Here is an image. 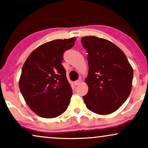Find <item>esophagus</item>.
I'll return each mask as SVG.
<instances>
[{
    "label": "esophagus",
    "mask_w": 148,
    "mask_h": 148,
    "mask_svg": "<svg viewBox=\"0 0 148 148\" xmlns=\"http://www.w3.org/2000/svg\"><path fill=\"white\" fill-rule=\"evenodd\" d=\"M81 83H82V79H78V80H77V81H75V82H74V84L75 85V86H77V85H79V84H80Z\"/></svg>",
    "instance_id": "esophagus-1"
}]
</instances>
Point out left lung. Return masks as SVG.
Listing matches in <instances>:
<instances>
[{
    "instance_id": "left-lung-1",
    "label": "left lung",
    "mask_w": 148,
    "mask_h": 148,
    "mask_svg": "<svg viewBox=\"0 0 148 148\" xmlns=\"http://www.w3.org/2000/svg\"><path fill=\"white\" fill-rule=\"evenodd\" d=\"M88 52L89 71L85 81L86 107L98 114H108L122 106L131 91L133 71L127 56L114 44L96 36L82 38Z\"/></svg>"
}]
</instances>
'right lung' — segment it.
Returning <instances> with one entry per match:
<instances>
[{"label": "right lung", "mask_w": 148, "mask_h": 148, "mask_svg": "<svg viewBox=\"0 0 148 148\" xmlns=\"http://www.w3.org/2000/svg\"><path fill=\"white\" fill-rule=\"evenodd\" d=\"M75 38L55 40L36 48L26 59L19 79L25 102L38 116L55 118L67 108L72 89L61 64L63 53L75 44Z\"/></svg>", "instance_id": "right-lung-1"}]
</instances>
